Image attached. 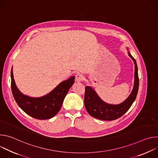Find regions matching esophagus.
Wrapping results in <instances>:
<instances>
[{
    "label": "esophagus",
    "instance_id": "esophagus-1",
    "mask_svg": "<svg viewBox=\"0 0 158 158\" xmlns=\"http://www.w3.org/2000/svg\"><path fill=\"white\" fill-rule=\"evenodd\" d=\"M84 77L83 74L81 73H78L76 76V81L78 82H81L84 79Z\"/></svg>",
    "mask_w": 158,
    "mask_h": 158
}]
</instances>
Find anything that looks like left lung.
<instances>
[{"label":"left lung","instance_id":"left-lung-1","mask_svg":"<svg viewBox=\"0 0 158 158\" xmlns=\"http://www.w3.org/2000/svg\"><path fill=\"white\" fill-rule=\"evenodd\" d=\"M135 65L134 84L129 96L122 103L116 105L109 104L104 102L97 94L96 92L90 86L85 87L84 105L88 113L98 119L112 121L121 117L129 110L137 96L139 89V77L138 66L136 60L128 52Z\"/></svg>","mask_w":158,"mask_h":158}]
</instances>
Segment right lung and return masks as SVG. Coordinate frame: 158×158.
Returning a JSON list of instances; mask_svg holds the SVG:
<instances>
[{"label":"right lung","mask_w":158,"mask_h":158,"mask_svg":"<svg viewBox=\"0 0 158 158\" xmlns=\"http://www.w3.org/2000/svg\"><path fill=\"white\" fill-rule=\"evenodd\" d=\"M11 89L13 96L18 106L26 114L37 119H48L57 114L69 89L74 83L73 76L60 82L47 95L40 98H31L20 93L17 87L13 76L10 73Z\"/></svg>","instance_id":"right-lung-1"}]
</instances>
